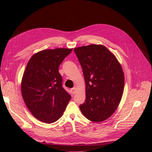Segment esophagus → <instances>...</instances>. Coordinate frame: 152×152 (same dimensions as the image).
<instances>
[{
    "label": "esophagus",
    "instance_id": "1",
    "mask_svg": "<svg viewBox=\"0 0 152 152\" xmlns=\"http://www.w3.org/2000/svg\"><path fill=\"white\" fill-rule=\"evenodd\" d=\"M76 90H77V88L76 87H73V88H72L71 89V91H72V93L73 94H74L75 93H76Z\"/></svg>",
    "mask_w": 152,
    "mask_h": 152
}]
</instances>
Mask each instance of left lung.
<instances>
[{
	"label": "left lung",
	"instance_id": "8db88e82",
	"mask_svg": "<svg viewBox=\"0 0 152 152\" xmlns=\"http://www.w3.org/2000/svg\"><path fill=\"white\" fill-rule=\"evenodd\" d=\"M83 71L86 100L79 106L89 121L107 120L120 103L124 74L115 55L102 45L91 44L74 49Z\"/></svg>",
	"mask_w": 152,
	"mask_h": 152
}]
</instances>
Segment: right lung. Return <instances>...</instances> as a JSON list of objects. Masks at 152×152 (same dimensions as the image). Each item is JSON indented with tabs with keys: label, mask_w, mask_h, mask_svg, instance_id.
Listing matches in <instances>:
<instances>
[{
	"label": "right lung",
	"mask_w": 152,
	"mask_h": 152,
	"mask_svg": "<svg viewBox=\"0 0 152 152\" xmlns=\"http://www.w3.org/2000/svg\"><path fill=\"white\" fill-rule=\"evenodd\" d=\"M72 49H45L34 54L21 80V94L31 113L39 121L53 123L71 99L62 86L59 66Z\"/></svg>",
	"instance_id": "add662e5"
}]
</instances>
